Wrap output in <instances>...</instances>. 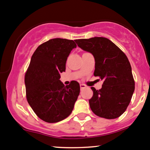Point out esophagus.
<instances>
[{"label": "esophagus", "mask_w": 150, "mask_h": 150, "mask_svg": "<svg viewBox=\"0 0 150 150\" xmlns=\"http://www.w3.org/2000/svg\"><path fill=\"white\" fill-rule=\"evenodd\" d=\"M80 88H81V89H84V88H86V85H84V84H80Z\"/></svg>", "instance_id": "esophagus-1"}]
</instances>
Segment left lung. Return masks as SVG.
Listing matches in <instances>:
<instances>
[{
  "label": "left lung",
  "instance_id": "1",
  "mask_svg": "<svg viewBox=\"0 0 150 150\" xmlns=\"http://www.w3.org/2000/svg\"><path fill=\"white\" fill-rule=\"evenodd\" d=\"M83 50L93 54L94 75L103 80L100 90L92 87L89 100L92 111L100 117L115 119L125 112L134 91L132 67L126 55L106 38L94 37L75 40Z\"/></svg>",
  "mask_w": 150,
  "mask_h": 150
}]
</instances>
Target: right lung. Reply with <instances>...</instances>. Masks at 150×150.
<instances>
[{
	"label": "right lung",
	"mask_w": 150,
	"mask_h": 150,
	"mask_svg": "<svg viewBox=\"0 0 150 150\" xmlns=\"http://www.w3.org/2000/svg\"><path fill=\"white\" fill-rule=\"evenodd\" d=\"M76 47L72 40L51 39L39 45L31 57L25 75L26 98L34 112L46 122H57L67 117L78 99V82L65 86L60 80L67 57Z\"/></svg>",
	"instance_id": "add662e5"
}]
</instances>
